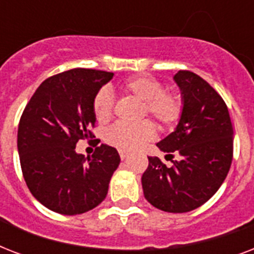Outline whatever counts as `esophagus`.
Returning a JSON list of instances; mask_svg holds the SVG:
<instances>
[{
	"label": "esophagus",
	"instance_id": "1",
	"mask_svg": "<svg viewBox=\"0 0 254 254\" xmlns=\"http://www.w3.org/2000/svg\"><path fill=\"white\" fill-rule=\"evenodd\" d=\"M127 157H129V153H127V151H124V150L120 151V158L123 159V161L124 159H127Z\"/></svg>",
	"mask_w": 254,
	"mask_h": 254
}]
</instances>
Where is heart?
<instances>
[{"instance_id": "1", "label": "heart", "mask_w": 254, "mask_h": 254, "mask_svg": "<svg viewBox=\"0 0 254 254\" xmlns=\"http://www.w3.org/2000/svg\"><path fill=\"white\" fill-rule=\"evenodd\" d=\"M123 91L143 103V113L157 120L162 127H171L182 115V100L178 93L163 91V84L155 77H131L123 84ZM113 100L108 89H100L93 99V112L97 121L105 123L111 119ZM155 137L154 125L143 121L137 125L116 124L107 131L105 139L112 146L124 151L138 150Z\"/></svg>"}]
</instances>
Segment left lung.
<instances>
[{"mask_svg": "<svg viewBox=\"0 0 254 254\" xmlns=\"http://www.w3.org/2000/svg\"><path fill=\"white\" fill-rule=\"evenodd\" d=\"M174 81L181 89V119L157 146L178 159L167 167L158 157H147L141 182L151 205L183 213L204 204L223 185L232 163L233 127L224 100L204 79L178 71Z\"/></svg>", "mask_w": 254, "mask_h": 254, "instance_id": "1", "label": "left lung"}]
</instances>
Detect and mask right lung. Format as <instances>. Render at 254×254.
Masks as SVG:
<instances>
[{
	"instance_id": "1",
	"label": "right lung",
	"mask_w": 254,
	"mask_h": 254,
	"mask_svg": "<svg viewBox=\"0 0 254 254\" xmlns=\"http://www.w3.org/2000/svg\"><path fill=\"white\" fill-rule=\"evenodd\" d=\"M113 75L88 68L58 73L38 87L22 113L17 146L23 178L33 196L54 212L84 213L107 196L119 151L101 143L84 157L76 143L95 137L93 99Z\"/></svg>"
}]
</instances>
